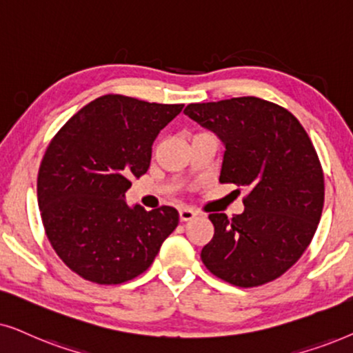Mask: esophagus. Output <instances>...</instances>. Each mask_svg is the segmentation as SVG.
<instances>
[{"mask_svg": "<svg viewBox=\"0 0 353 353\" xmlns=\"http://www.w3.org/2000/svg\"><path fill=\"white\" fill-rule=\"evenodd\" d=\"M179 218H181L182 223L194 219L195 218V211L190 210V208H182V210H179Z\"/></svg>", "mask_w": 353, "mask_h": 353, "instance_id": "1", "label": "esophagus"}]
</instances>
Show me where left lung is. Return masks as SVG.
I'll use <instances>...</instances> for the list:
<instances>
[{
    "mask_svg": "<svg viewBox=\"0 0 353 353\" xmlns=\"http://www.w3.org/2000/svg\"><path fill=\"white\" fill-rule=\"evenodd\" d=\"M184 112L223 140L221 184L248 187L242 214L208 216L214 236L201 261L237 288L278 279L307 250L323 211V168L307 130L256 97L192 103Z\"/></svg>",
    "mask_w": 353,
    "mask_h": 353,
    "instance_id": "8db88e82",
    "label": "left lung"
}]
</instances>
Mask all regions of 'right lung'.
Here are the masks:
<instances>
[{
	"instance_id": "1",
	"label": "right lung",
	"mask_w": 353,
	"mask_h": 353,
	"mask_svg": "<svg viewBox=\"0 0 353 353\" xmlns=\"http://www.w3.org/2000/svg\"><path fill=\"white\" fill-rule=\"evenodd\" d=\"M182 108L103 95L50 142L37 179L41 223L56 255L81 278L105 285L137 278L179 224L172 206L130 208L124 196Z\"/></svg>"
}]
</instances>
